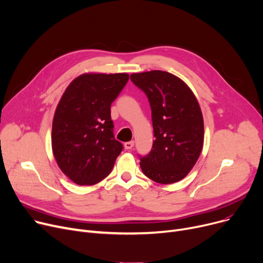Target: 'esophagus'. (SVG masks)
Listing matches in <instances>:
<instances>
[{
	"mask_svg": "<svg viewBox=\"0 0 263 263\" xmlns=\"http://www.w3.org/2000/svg\"><path fill=\"white\" fill-rule=\"evenodd\" d=\"M134 145H135V142H134V141H128V142H125V143H124L125 149H132V148L134 147Z\"/></svg>",
	"mask_w": 263,
	"mask_h": 263,
	"instance_id": "esophagus-1",
	"label": "esophagus"
}]
</instances>
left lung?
I'll use <instances>...</instances> for the list:
<instances>
[{
	"mask_svg": "<svg viewBox=\"0 0 263 263\" xmlns=\"http://www.w3.org/2000/svg\"><path fill=\"white\" fill-rule=\"evenodd\" d=\"M130 80L148 99L155 137L152 151L140 159L142 172L158 183L179 181L191 171L203 148L199 104L188 85L168 72L133 73Z\"/></svg>",
	"mask_w": 263,
	"mask_h": 263,
	"instance_id": "8db88e82",
	"label": "left lung"
}]
</instances>
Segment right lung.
<instances>
[{"label": "right lung", "mask_w": 263, "mask_h": 263, "mask_svg": "<svg viewBox=\"0 0 263 263\" xmlns=\"http://www.w3.org/2000/svg\"><path fill=\"white\" fill-rule=\"evenodd\" d=\"M127 73H85L71 82L53 119L52 149L73 182L90 186L111 172L123 149L115 139L111 103L128 82Z\"/></svg>", "instance_id": "right-lung-1"}]
</instances>
